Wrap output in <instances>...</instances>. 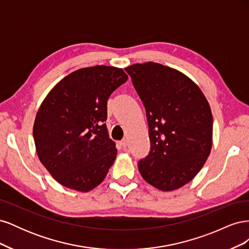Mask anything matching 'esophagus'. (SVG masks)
<instances>
[{"instance_id":"obj_1","label":"esophagus","mask_w":249,"mask_h":249,"mask_svg":"<svg viewBox=\"0 0 249 249\" xmlns=\"http://www.w3.org/2000/svg\"><path fill=\"white\" fill-rule=\"evenodd\" d=\"M120 144H122L123 147H125V146L127 145V140H126V139L122 140V141H120Z\"/></svg>"}]
</instances>
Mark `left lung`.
<instances>
[{
    "mask_svg": "<svg viewBox=\"0 0 249 249\" xmlns=\"http://www.w3.org/2000/svg\"><path fill=\"white\" fill-rule=\"evenodd\" d=\"M144 105L150 150L138 162L148 184L180 188L197 175L212 147L213 116L199 87L180 71L155 62L124 69Z\"/></svg>",
    "mask_w": 249,
    "mask_h": 249,
    "instance_id": "8db88e82",
    "label": "left lung"
}]
</instances>
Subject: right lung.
Masks as SVG:
<instances>
[{"instance_id":"obj_1","label":"right lung","mask_w":249,"mask_h":249,"mask_svg":"<svg viewBox=\"0 0 249 249\" xmlns=\"http://www.w3.org/2000/svg\"><path fill=\"white\" fill-rule=\"evenodd\" d=\"M127 80L122 69L96 65L70 73L36 114L33 137L40 162L59 184L81 192L99 186L115 161L107 101Z\"/></svg>"}]
</instances>
